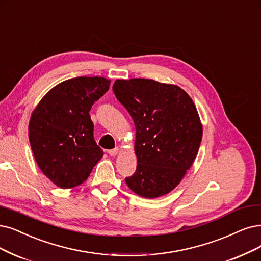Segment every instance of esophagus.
Wrapping results in <instances>:
<instances>
[{
	"label": "esophagus",
	"mask_w": 261,
	"mask_h": 261,
	"mask_svg": "<svg viewBox=\"0 0 261 261\" xmlns=\"http://www.w3.org/2000/svg\"><path fill=\"white\" fill-rule=\"evenodd\" d=\"M118 152H119V148H118V147H115L114 149L109 150V155H111V156H116Z\"/></svg>",
	"instance_id": "obj_1"
}]
</instances>
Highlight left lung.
Segmentation results:
<instances>
[{
  "label": "left lung",
  "instance_id": "obj_1",
  "mask_svg": "<svg viewBox=\"0 0 261 261\" xmlns=\"http://www.w3.org/2000/svg\"><path fill=\"white\" fill-rule=\"evenodd\" d=\"M113 91L136 124L137 171L125 182L143 198L169 194L200 147L203 130L195 103L178 86L152 80H116Z\"/></svg>",
  "mask_w": 261,
  "mask_h": 261
}]
</instances>
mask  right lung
Segmentation results:
<instances>
[{
	"instance_id": "right-lung-1",
	"label": "right lung",
	"mask_w": 261,
	"mask_h": 261,
	"mask_svg": "<svg viewBox=\"0 0 261 261\" xmlns=\"http://www.w3.org/2000/svg\"><path fill=\"white\" fill-rule=\"evenodd\" d=\"M104 77H76L48 91L29 122V140L37 166L62 189L79 186L103 157L93 138L89 112L109 90Z\"/></svg>"
}]
</instances>
